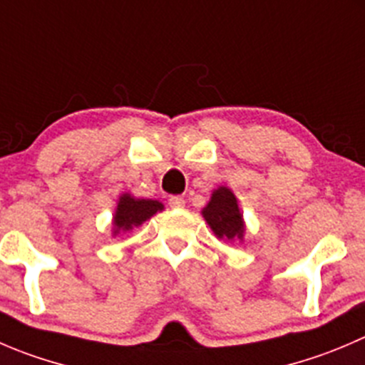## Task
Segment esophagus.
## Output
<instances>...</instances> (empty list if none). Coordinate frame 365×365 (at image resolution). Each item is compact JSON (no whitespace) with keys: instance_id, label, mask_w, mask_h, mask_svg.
<instances>
[{"instance_id":"34e87169","label":"esophagus","mask_w":365,"mask_h":365,"mask_svg":"<svg viewBox=\"0 0 365 365\" xmlns=\"http://www.w3.org/2000/svg\"><path fill=\"white\" fill-rule=\"evenodd\" d=\"M169 207H171V208L185 207V200H183L182 196H171V197H169Z\"/></svg>"}]
</instances>
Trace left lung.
<instances>
[{
	"instance_id": "1",
	"label": "left lung",
	"mask_w": 365,
	"mask_h": 365,
	"mask_svg": "<svg viewBox=\"0 0 365 365\" xmlns=\"http://www.w3.org/2000/svg\"><path fill=\"white\" fill-rule=\"evenodd\" d=\"M203 217L207 219L219 239L233 240L235 237L242 239V215L239 212L237 197L226 187H219L217 190H214L210 203L203 208Z\"/></svg>"
}]
</instances>
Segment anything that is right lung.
<instances>
[{"label": "right lung", "instance_id": "1", "mask_svg": "<svg viewBox=\"0 0 365 365\" xmlns=\"http://www.w3.org/2000/svg\"><path fill=\"white\" fill-rule=\"evenodd\" d=\"M162 208H164L162 203L155 200H135L130 194H123L114 215V233H119L121 230L125 232V230H132L133 226L143 225L146 219H150L151 215L157 214Z\"/></svg>", "mask_w": 365, "mask_h": 365}]
</instances>
